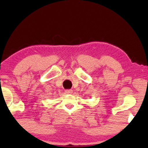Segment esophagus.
<instances>
[{"instance_id":"obj_1","label":"esophagus","mask_w":148,"mask_h":148,"mask_svg":"<svg viewBox=\"0 0 148 148\" xmlns=\"http://www.w3.org/2000/svg\"><path fill=\"white\" fill-rule=\"evenodd\" d=\"M65 93L67 94H71L73 93V90H66Z\"/></svg>"}]
</instances>
